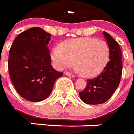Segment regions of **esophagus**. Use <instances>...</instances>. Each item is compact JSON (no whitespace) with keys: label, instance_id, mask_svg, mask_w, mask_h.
Here are the masks:
<instances>
[{"label":"esophagus","instance_id":"1","mask_svg":"<svg viewBox=\"0 0 134 134\" xmlns=\"http://www.w3.org/2000/svg\"><path fill=\"white\" fill-rule=\"evenodd\" d=\"M65 74H66V75L67 76H68V77H75V75H72V74L70 73V72H65Z\"/></svg>","mask_w":134,"mask_h":134}]
</instances>
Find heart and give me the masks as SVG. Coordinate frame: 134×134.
I'll return each instance as SVG.
<instances>
[{
	"mask_svg": "<svg viewBox=\"0 0 134 134\" xmlns=\"http://www.w3.org/2000/svg\"><path fill=\"white\" fill-rule=\"evenodd\" d=\"M51 55L58 69L70 66L74 62L80 75L93 77L101 72L107 66L110 49L104 41L93 37H81L67 41L62 48H53Z\"/></svg>",
	"mask_w": 134,
	"mask_h": 134,
	"instance_id": "b5f03b06",
	"label": "heart"
}]
</instances>
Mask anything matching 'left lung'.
Wrapping results in <instances>:
<instances>
[{
	"mask_svg": "<svg viewBox=\"0 0 134 134\" xmlns=\"http://www.w3.org/2000/svg\"><path fill=\"white\" fill-rule=\"evenodd\" d=\"M110 49L109 62L97 77L87 80V85L80 97L84 103L100 104L109 100L120 82L122 72V52L119 44L109 34L103 32Z\"/></svg>",
	"mask_w": 134,
	"mask_h": 134,
	"instance_id": "8db88e82",
	"label": "left lung"
}]
</instances>
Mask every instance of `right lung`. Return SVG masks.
I'll list each match as a JSON object with an SVG mask.
<instances>
[{
    "mask_svg": "<svg viewBox=\"0 0 134 134\" xmlns=\"http://www.w3.org/2000/svg\"><path fill=\"white\" fill-rule=\"evenodd\" d=\"M51 35L35 27L20 33L9 50L8 70L17 93L30 102L46 99L63 75L51 65L48 44Z\"/></svg>",
    "mask_w": 134,
    "mask_h": 134,
    "instance_id": "1",
    "label": "right lung"
}]
</instances>
